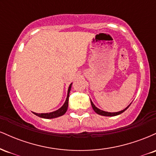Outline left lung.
<instances>
[{
    "label": "left lung",
    "instance_id": "left-lung-1",
    "mask_svg": "<svg viewBox=\"0 0 156 156\" xmlns=\"http://www.w3.org/2000/svg\"><path fill=\"white\" fill-rule=\"evenodd\" d=\"M90 101H91V105H92L93 110H94L98 114H100V115H101V116H105V117H114V116L119 115V114H122V113L124 112L125 111H126L127 109H128V107L130 106V104H131V103H130V104L128 105L125 109H123V110H122V111H119V112H105V111L101 110V109L98 108V107H96L95 105H94V103H93V102L92 101V100L91 99H90Z\"/></svg>",
    "mask_w": 156,
    "mask_h": 156
}]
</instances>
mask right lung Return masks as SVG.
I'll return each mask as SVG.
<instances>
[{"label": "right lung", "mask_w": 156, "mask_h": 156, "mask_svg": "<svg viewBox=\"0 0 156 156\" xmlns=\"http://www.w3.org/2000/svg\"><path fill=\"white\" fill-rule=\"evenodd\" d=\"M72 83H70V85L69 86V88H68L67 91V98H66V101L64 102L61 108H59L58 110L54 111V112H52L50 113H42V114H38V113L33 112L35 115L38 116V117L41 118H44V119H53V118H56L58 117H61V116L64 115L65 114L66 112L67 111L68 108V101H69V92H70L71 87H72Z\"/></svg>", "instance_id": "right-lung-1"}]
</instances>
